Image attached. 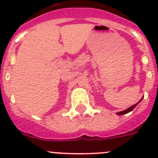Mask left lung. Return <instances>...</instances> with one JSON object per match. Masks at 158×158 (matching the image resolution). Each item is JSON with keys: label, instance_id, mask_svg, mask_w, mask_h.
I'll return each instance as SVG.
<instances>
[{"label": "left lung", "instance_id": "obj_1", "mask_svg": "<svg viewBox=\"0 0 158 158\" xmlns=\"http://www.w3.org/2000/svg\"><path fill=\"white\" fill-rule=\"evenodd\" d=\"M139 104V103H137V104H134V105L131 106V107H129V108H127V109H126V110H124V111H120V112H117V115H124V114H127V113L130 112V111H132V110H133L134 108H135V107H136L137 104Z\"/></svg>", "mask_w": 158, "mask_h": 158}]
</instances>
